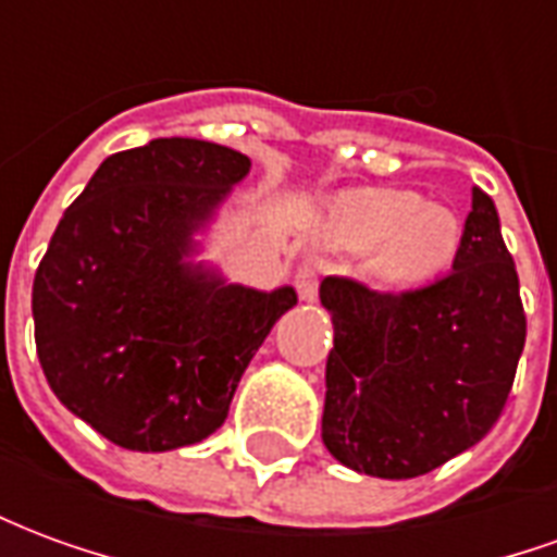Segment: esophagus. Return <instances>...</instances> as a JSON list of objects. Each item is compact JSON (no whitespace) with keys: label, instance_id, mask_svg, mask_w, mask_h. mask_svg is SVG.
<instances>
[{"label":"esophagus","instance_id":"34e87169","mask_svg":"<svg viewBox=\"0 0 557 557\" xmlns=\"http://www.w3.org/2000/svg\"><path fill=\"white\" fill-rule=\"evenodd\" d=\"M295 286H298V298L301 301H315V295H319V283H315V274L310 268H301L298 271V280H295Z\"/></svg>","mask_w":557,"mask_h":557}]
</instances>
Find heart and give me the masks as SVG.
<instances>
[{
  "label": "heart",
  "instance_id": "b5f03b06",
  "mask_svg": "<svg viewBox=\"0 0 557 557\" xmlns=\"http://www.w3.org/2000/svg\"><path fill=\"white\" fill-rule=\"evenodd\" d=\"M466 226L454 208L420 202L414 190L373 187L339 196L319 226L334 253L370 250V277L382 289L426 286L454 265Z\"/></svg>",
  "mask_w": 557,
  "mask_h": 557
}]
</instances>
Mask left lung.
<instances>
[{"label":"left lung","instance_id":"left-lung-1","mask_svg":"<svg viewBox=\"0 0 557 557\" xmlns=\"http://www.w3.org/2000/svg\"><path fill=\"white\" fill-rule=\"evenodd\" d=\"M334 322L322 442L358 474L409 480L486 435L525 349V310L495 202L471 187L454 271L406 295L325 277Z\"/></svg>","mask_w":557,"mask_h":557}]
</instances>
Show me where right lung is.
Instances as JSON below:
<instances>
[{"instance_id":"right-lung-1","label":"right lung","mask_w":557,"mask_h":557,"mask_svg":"<svg viewBox=\"0 0 557 557\" xmlns=\"http://www.w3.org/2000/svg\"><path fill=\"white\" fill-rule=\"evenodd\" d=\"M250 160L206 139L119 151L67 208L32 286L35 346L59 403L119 447L208 438L292 286L230 283L206 244Z\"/></svg>"}]
</instances>
